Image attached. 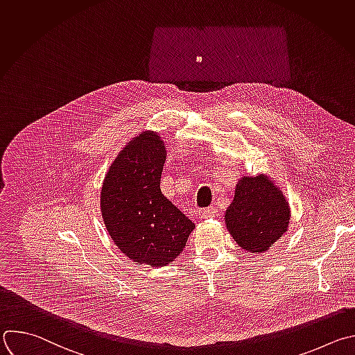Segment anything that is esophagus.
Listing matches in <instances>:
<instances>
[{
  "label": "esophagus",
  "instance_id": "obj_1",
  "mask_svg": "<svg viewBox=\"0 0 355 355\" xmlns=\"http://www.w3.org/2000/svg\"><path fill=\"white\" fill-rule=\"evenodd\" d=\"M216 213H217V210H216V207H214V206H211V207H206V209H202V210H200V217H202V218L213 217Z\"/></svg>",
  "mask_w": 355,
  "mask_h": 355
}]
</instances>
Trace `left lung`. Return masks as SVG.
I'll list each match as a JSON object with an SVG mask.
<instances>
[{
	"mask_svg": "<svg viewBox=\"0 0 355 355\" xmlns=\"http://www.w3.org/2000/svg\"><path fill=\"white\" fill-rule=\"evenodd\" d=\"M291 211L282 189L263 174L243 177L224 218L232 240L244 251L262 254L287 231Z\"/></svg>",
	"mask_w": 355,
	"mask_h": 355,
	"instance_id": "1",
	"label": "left lung"
}]
</instances>
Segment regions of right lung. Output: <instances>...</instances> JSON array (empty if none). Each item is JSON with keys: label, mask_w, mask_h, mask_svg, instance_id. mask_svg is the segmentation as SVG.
<instances>
[{"label": "right lung", "mask_w": 355, "mask_h": 355, "mask_svg": "<svg viewBox=\"0 0 355 355\" xmlns=\"http://www.w3.org/2000/svg\"><path fill=\"white\" fill-rule=\"evenodd\" d=\"M166 157L159 134L139 132L116 155L100 193L103 221L114 244L134 262L152 268L170 265L195 228L162 193Z\"/></svg>", "instance_id": "1"}]
</instances>
